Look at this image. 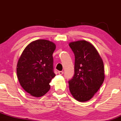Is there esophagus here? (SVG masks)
I'll use <instances>...</instances> for the list:
<instances>
[{"instance_id":"obj_1","label":"esophagus","mask_w":121,"mask_h":121,"mask_svg":"<svg viewBox=\"0 0 121 121\" xmlns=\"http://www.w3.org/2000/svg\"><path fill=\"white\" fill-rule=\"evenodd\" d=\"M63 73H64L63 71H59V72H58V73H59V74H60V75L63 74Z\"/></svg>"}]
</instances>
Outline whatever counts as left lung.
<instances>
[{"mask_svg":"<svg viewBox=\"0 0 121 121\" xmlns=\"http://www.w3.org/2000/svg\"><path fill=\"white\" fill-rule=\"evenodd\" d=\"M74 54V75L68 81L69 90L76 100L86 102L100 88L105 79L104 62L91 43L79 40L69 43Z\"/></svg>","mask_w":121,"mask_h":121,"instance_id":"1","label":"left lung"}]
</instances>
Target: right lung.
<instances>
[{
    "label": "right lung",
    "mask_w": 121,
    "mask_h": 121,
    "mask_svg": "<svg viewBox=\"0 0 121 121\" xmlns=\"http://www.w3.org/2000/svg\"><path fill=\"white\" fill-rule=\"evenodd\" d=\"M56 45L47 40L29 44L18 60L16 72L20 85L34 97L44 95L50 89L49 83L56 74L52 55Z\"/></svg>",
    "instance_id": "right-lung-1"
}]
</instances>
